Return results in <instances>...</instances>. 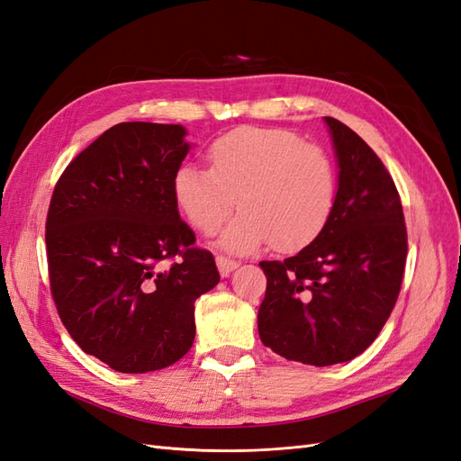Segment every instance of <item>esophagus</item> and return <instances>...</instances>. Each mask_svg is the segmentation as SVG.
<instances>
[{"label": "esophagus", "instance_id": "34e87169", "mask_svg": "<svg viewBox=\"0 0 461 461\" xmlns=\"http://www.w3.org/2000/svg\"><path fill=\"white\" fill-rule=\"evenodd\" d=\"M215 263H217V269H219L221 276H229L236 267H239V263L230 258H225V256H217Z\"/></svg>", "mask_w": 461, "mask_h": 461}]
</instances>
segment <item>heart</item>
<instances>
[{"label": "heart", "mask_w": 461, "mask_h": 461, "mask_svg": "<svg viewBox=\"0 0 461 461\" xmlns=\"http://www.w3.org/2000/svg\"><path fill=\"white\" fill-rule=\"evenodd\" d=\"M212 169L180 165L173 196L198 232L219 230L239 202L242 212L222 230L219 246L249 254L271 242L296 252L325 230L337 203V173L327 153L283 129L242 127L209 146Z\"/></svg>", "instance_id": "obj_1"}]
</instances>
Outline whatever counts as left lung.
I'll list each match as a JSON object with an SVG mask.
<instances>
[{
    "label": "left lung",
    "mask_w": 461,
    "mask_h": 461,
    "mask_svg": "<svg viewBox=\"0 0 461 461\" xmlns=\"http://www.w3.org/2000/svg\"><path fill=\"white\" fill-rule=\"evenodd\" d=\"M339 167L337 203L317 239L285 261H261L267 290L261 342L325 367L366 352L394 310L408 234L398 190L376 153L344 122L323 117Z\"/></svg>",
    "instance_id": "8db88e82"
}]
</instances>
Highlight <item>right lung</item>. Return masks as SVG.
Instances as JSON below:
<instances>
[{
  "mask_svg": "<svg viewBox=\"0 0 461 461\" xmlns=\"http://www.w3.org/2000/svg\"><path fill=\"white\" fill-rule=\"evenodd\" d=\"M183 124L119 122L68 163L53 190L51 294L73 340L119 373L173 366L194 344V302L219 283L192 248L173 178L192 148ZM181 256L169 270L163 258Z\"/></svg>",
  "mask_w": 461,
  "mask_h": 461,
  "instance_id": "right-lung-1",
  "label": "right lung"
}]
</instances>
